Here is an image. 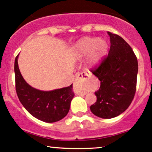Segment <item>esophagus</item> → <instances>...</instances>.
I'll use <instances>...</instances> for the list:
<instances>
[{"label": "esophagus", "instance_id": "esophagus-1", "mask_svg": "<svg viewBox=\"0 0 152 152\" xmlns=\"http://www.w3.org/2000/svg\"><path fill=\"white\" fill-rule=\"evenodd\" d=\"M91 76V74L86 71H83L77 76L74 83V90L76 95L78 96H85L86 93L84 91L86 88V84Z\"/></svg>", "mask_w": 152, "mask_h": 152}]
</instances>
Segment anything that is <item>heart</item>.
I'll use <instances>...</instances> for the list:
<instances>
[{
    "instance_id": "1",
    "label": "heart",
    "mask_w": 152,
    "mask_h": 152,
    "mask_svg": "<svg viewBox=\"0 0 152 152\" xmlns=\"http://www.w3.org/2000/svg\"><path fill=\"white\" fill-rule=\"evenodd\" d=\"M107 51V44L105 39L92 37L82 38L75 46V52L78 58H83L88 54L87 64L90 68H95L100 64Z\"/></svg>"
}]
</instances>
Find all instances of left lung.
<instances>
[{"label": "left lung", "instance_id": "8db88e82", "mask_svg": "<svg viewBox=\"0 0 152 152\" xmlns=\"http://www.w3.org/2000/svg\"><path fill=\"white\" fill-rule=\"evenodd\" d=\"M110 48L107 56L91 72L100 81L97 100L90 109L103 119L118 116L128 108L136 92L137 58L131 47L118 34L107 32Z\"/></svg>", "mask_w": 152, "mask_h": 152}]
</instances>
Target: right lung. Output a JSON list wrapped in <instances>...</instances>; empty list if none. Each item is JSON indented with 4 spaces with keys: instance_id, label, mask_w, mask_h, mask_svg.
Wrapping results in <instances>:
<instances>
[{
    "instance_id": "1",
    "label": "right lung",
    "mask_w": 152,
    "mask_h": 152,
    "mask_svg": "<svg viewBox=\"0 0 152 152\" xmlns=\"http://www.w3.org/2000/svg\"><path fill=\"white\" fill-rule=\"evenodd\" d=\"M18 55L15 60L16 93L22 105L38 120L45 122L59 121L68 114L74 96L73 86L44 91L34 88L25 81L18 67Z\"/></svg>"
}]
</instances>
